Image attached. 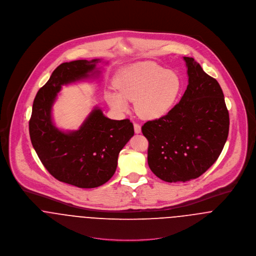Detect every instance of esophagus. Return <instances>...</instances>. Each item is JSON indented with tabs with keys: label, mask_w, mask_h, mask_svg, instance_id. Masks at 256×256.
Wrapping results in <instances>:
<instances>
[{
	"label": "esophagus",
	"mask_w": 256,
	"mask_h": 256,
	"mask_svg": "<svg viewBox=\"0 0 256 256\" xmlns=\"http://www.w3.org/2000/svg\"><path fill=\"white\" fill-rule=\"evenodd\" d=\"M134 130H135V133H141V125L138 124V123H134Z\"/></svg>",
	"instance_id": "obj_1"
}]
</instances>
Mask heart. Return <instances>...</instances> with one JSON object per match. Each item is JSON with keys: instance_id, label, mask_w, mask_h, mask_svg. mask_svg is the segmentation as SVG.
<instances>
[{"instance_id": "obj_1", "label": "heart", "mask_w": 256, "mask_h": 256, "mask_svg": "<svg viewBox=\"0 0 256 256\" xmlns=\"http://www.w3.org/2000/svg\"><path fill=\"white\" fill-rule=\"evenodd\" d=\"M115 86L120 96L111 92L108 100L115 110L125 111L128 102L144 119H156L168 112L180 90L178 74L154 63L144 62L128 67L119 74Z\"/></svg>"}]
</instances>
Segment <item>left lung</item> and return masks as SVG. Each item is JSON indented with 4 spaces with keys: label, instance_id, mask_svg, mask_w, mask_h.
I'll return each instance as SVG.
<instances>
[{
    "label": "left lung",
    "instance_id": "8db88e82",
    "mask_svg": "<svg viewBox=\"0 0 256 256\" xmlns=\"http://www.w3.org/2000/svg\"><path fill=\"white\" fill-rule=\"evenodd\" d=\"M184 60L189 78L180 102L142 126L148 166L166 182L202 176L218 160L228 135L230 116L219 82L193 58Z\"/></svg>",
    "mask_w": 256,
    "mask_h": 256
}]
</instances>
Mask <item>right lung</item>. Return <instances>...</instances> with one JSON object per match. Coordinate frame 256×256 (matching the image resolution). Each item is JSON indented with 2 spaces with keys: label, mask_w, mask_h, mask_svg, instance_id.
<instances>
[{
  "label": "right lung",
  "mask_w": 256,
  "mask_h": 256,
  "mask_svg": "<svg viewBox=\"0 0 256 256\" xmlns=\"http://www.w3.org/2000/svg\"><path fill=\"white\" fill-rule=\"evenodd\" d=\"M98 60L63 63L38 90L30 119V136L39 160L57 180L94 188L114 174L120 150L134 135L129 119L111 120L94 110L74 132L63 133L51 121V106L61 86L88 76Z\"/></svg>",
  "instance_id": "right-lung-1"
}]
</instances>
